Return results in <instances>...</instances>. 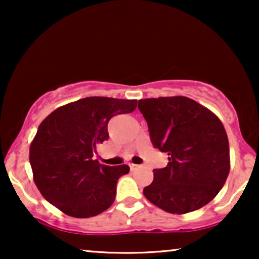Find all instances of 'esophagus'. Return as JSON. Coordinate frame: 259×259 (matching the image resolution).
<instances>
[{
    "label": "esophagus",
    "instance_id": "esophagus-1",
    "mask_svg": "<svg viewBox=\"0 0 259 259\" xmlns=\"http://www.w3.org/2000/svg\"><path fill=\"white\" fill-rule=\"evenodd\" d=\"M130 167L131 169H136V168H139L140 165H136V164H130Z\"/></svg>",
    "mask_w": 259,
    "mask_h": 259
}]
</instances>
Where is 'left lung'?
<instances>
[{"mask_svg":"<svg viewBox=\"0 0 259 259\" xmlns=\"http://www.w3.org/2000/svg\"><path fill=\"white\" fill-rule=\"evenodd\" d=\"M138 107L153 146L168 154L167 166L153 169L144 196L173 214L210 203L230 172L228 134L218 116L186 97L141 99Z\"/></svg>","mask_w":259,"mask_h":259,"instance_id":"1","label":"left lung"}]
</instances>
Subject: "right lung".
Listing matches in <instances>:
<instances>
[{"instance_id":"1","label":"right lung","mask_w":259,"mask_h":259,"mask_svg":"<svg viewBox=\"0 0 259 259\" xmlns=\"http://www.w3.org/2000/svg\"><path fill=\"white\" fill-rule=\"evenodd\" d=\"M136 108L137 100L90 97L56 108L40 123L29 161L46 200L75 218L94 217L111 206L116 183L130 167L100 165L93 155L108 139L111 118Z\"/></svg>"}]
</instances>
